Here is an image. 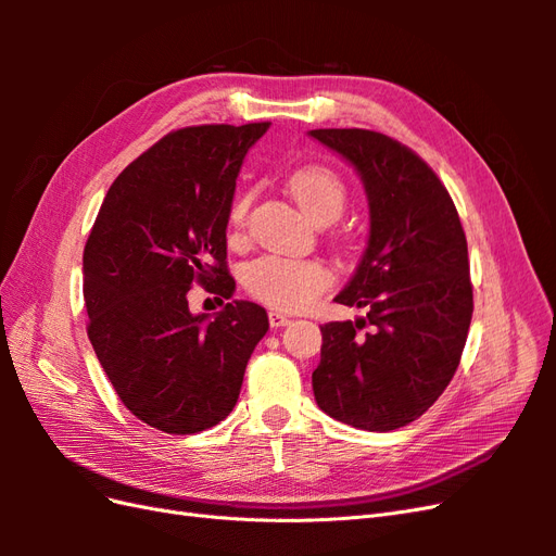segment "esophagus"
Instances as JSON below:
<instances>
[{"mask_svg": "<svg viewBox=\"0 0 556 556\" xmlns=\"http://www.w3.org/2000/svg\"><path fill=\"white\" fill-rule=\"evenodd\" d=\"M288 323H290V317L285 315V313H280V311H271V313H268V325H271L274 329L285 327Z\"/></svg>", "mask_w": 556, "mask_h": 556, "instance_id": "1", "label": "esophagus"}]
</instances>
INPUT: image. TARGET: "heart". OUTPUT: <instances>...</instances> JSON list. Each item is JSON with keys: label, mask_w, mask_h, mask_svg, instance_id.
Instances as JSON below:
<instances>
[{"label": "heart", "mask_w": 556, "mask_h": 556, "mask_svg": "<svg viewBox=\"0 0 556 556\" xmlns=\"http://www.w3.org/2000/svg\"><path fill=\"white\" fill-rule=\"evenodd\" d=\"M290 192L296 204L304 208L311 220H323L327 215H336L345 206V182L333 169L325 164H304L290 176ZM255 192H241L229 208V225L241 229L248 220ZM243 288L250 296L262 304L280 311H301L331 288V268L319 260H292L280 255H264L245 264Z\"/></svg>", "instance_id": "obj_1"}]
</instances>
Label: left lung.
<instances>
[{"instance_id": "obj_1", "label": "left lung", "mask_w": 556, "mask_h": 556, "mask_svg": "<svg viewBox=\"0 0 556 556\" xmlns=\"http://www.w3.org/2000/svg\"><path fill=\"white\" fill-rule=\"evenodd\" d=\"M311 137L355 166L371 211L368 248L336 296L368 313L319 327L315 401L339 422L394 431L427 413L459 366L473 315L466 233L445 185L408 146L357 127ZM366 324L375 329L362 337Z\"/></svg>"}]
</instances>
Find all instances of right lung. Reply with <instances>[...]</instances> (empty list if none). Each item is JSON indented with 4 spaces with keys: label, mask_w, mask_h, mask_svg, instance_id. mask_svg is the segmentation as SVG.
I'll return each mask as SVG.
<instances>
[{
    "label": "right lung",
    "mask_w": 556,
    "mask_h": 556,
    "mask_svg": "<svg viewBox=\"0 0 556 556\" xmlns=\"http://www.w3.org/2000/svg\"><path fill=\"white\" fill-rule=\"evenodd\" d=\"M268 123L174 129L113 180L83 250L88 336L115 394L148 427L197 433L237 406L266 311L192 315L201 285L229 299L227 223L248 148Z\"/></svg>",
    "instance_id": "add662e5"
}]
</instances>
